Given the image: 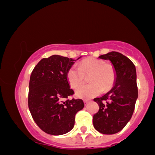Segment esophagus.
I'll return each instance as SVG.
<instances>
[{
  "label": "esophagus",
  "mask_w": 155,
  "mask_h": 155,
  "mask_svg": "<svg viewBox=\"0 0 155 155\" xmlns=\"http://www.w3.org/2000/svg\"><path fill=\"white\" fill-rule=\"evenodd\" d=\"M89 102H90V101H87V100L84 101V103L85 106H86V105H87L89 104Z\"/></svg>",
  "instance_id": "34e87169"
}]
</instances>
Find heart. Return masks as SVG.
I'll return each mask as SVG.
<instances>
[{
    "label": "heart",
    "mask_w": 155,
    "mask_h": 155,
    "mask_svg": "<svg viewBox=\"0 0 155 155\" xmlns=\"http://www.w3.org/2000/svg\"><path fill=\"white\" fill-rule=\"evenodd\" d=\"M90 76L91 84L79 88L85 81V76ZM67 79L72 88L76 89V96L80 98H92L99 95L103 90L108 91L116 79V72L110 64L97 58H87L79 64V68L73 65L68 70Z\"/></svg>",
    "instance_id": "b5f03b06"
}]
</instances>
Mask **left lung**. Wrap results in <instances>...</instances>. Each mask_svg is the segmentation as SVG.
<instances>
[{
    "instance_id": "1",
    "label": "left lung",
    "mask_w": 155,
    "mask_h": 155,
    "mask_svg": "<svg viewBox=\"0 0 155 155\" xmlns=\"http://www.w3.org/2000/svg\"><path fill=\"white\" fill-rule=\"evenodd\" d=\"M98 58L111 62L116 79L110 91L94 99L100 108L93 116V126L103 134H115L124 128L134 111L138 98L136 67L129 58L117 51L101 55Z\"/></svg>"
}]
</instances>
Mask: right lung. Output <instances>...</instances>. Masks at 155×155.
<instances>
[{"mask_svg":"<svg viewBox=\"0 0 155 155\" xmlns=\"http://www.w3.org/2000/svg\"><path fill=\"white\" fill-rule=\"evenodd\" d=\"M54 54L38 62L30 78L28 107L33 120L44 132L53 136L65 134L73 129L76 114L84 106L81 99H64L74 90L67 71L75 61Z\"/></svg>","mask_w":155,"mask_h":155,"instance_id":"1","label":"right lung"}]
</instances>
